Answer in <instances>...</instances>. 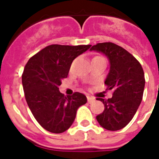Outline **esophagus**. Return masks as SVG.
Listing matches in <instances>:
<instances>
[{
  "instance_id": "obj_1",
  "label": "esophagus",
  "mask_w": 159,
  "mask_h": 159,
  "mask_svg": "<svg viewBox=\"0 0 159 159\" xmlns=\"http://www.w3.org/2000/svg\"><path fill=\"white\" fill-rule=\"evenodd\" d=\"M87 99H88V102H89V103H92V102L94 101V98H93V97L91 96H87Z\"/></svg>"
}]
</instances>
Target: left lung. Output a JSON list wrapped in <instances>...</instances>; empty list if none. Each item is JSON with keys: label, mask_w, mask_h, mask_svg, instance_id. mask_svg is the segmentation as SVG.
Returning <instances> with one entry per match:
<instances>
[{"label": "left lung", "mask_w": 159, "mask_h": 159, "mask_svg": "<svg viewBox=\"0 0 159 159\" xmlns=\"http://www.w3.org/2000/svg\"><path fill=\"white\" fill-rule=\"evenodd\" d=\"M90 50L107 57L110 70L105 84L108 89L113 90L111 99H97L103 102L105 110L96 119L106 129L119 130L132 120L142 100L145 88L143 69L131 53L112 42L98 43Z\"/></svg>", "instance_id": "1"}]
</instances>
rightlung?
Listing matches in <instances>:
<instances>
[{
	"instance_id": "right-lung-1",
	"label": "right lung",
	"mask_w": 159,
	"mask_h": 159,
	"mask_svg": "<svg viewBox=\"0 0 159 159\" xmlns=\"http://www.w3.org/2000/svg\"><path fill=\"white\" fill-rule=\"evenodd\" d=\"M91 45H50L31 57L22 75L26 102L41 126L51 133L65 132L72 125L76 111L87 102L83 93L65 96L59 90L71 63Z\"/></svg>"
}]
</instances>
